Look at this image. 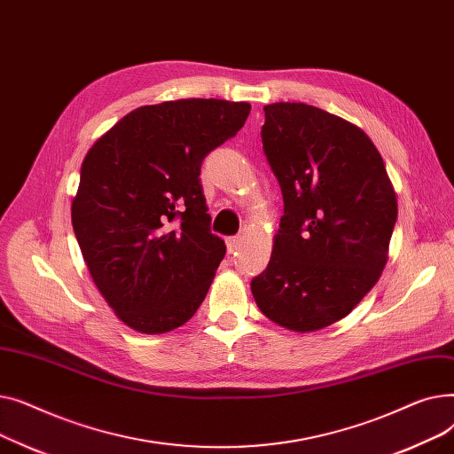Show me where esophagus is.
Listing matches in <instances>:
<instances>
[{
    "label": "esophagus",
    "mask_w": 454,
    "mask_h": 454,
    "mask_svg": "<svg viewBox=\"0 0 454 454\" xmlns=\"http://www.w3.org/2000/svg\"><path fill=\"white\" fill-rule=\"evenodd\" d=\"M241 243H243V237H241V235H233V237H228V239H226L228 254H235L237 250L241 248Z\"/></svg>",
    "instance_id": "34e87169"
}]
</instances>
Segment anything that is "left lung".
<instances>
[{
    "instance_id": "obj_1",
    "label": "left lung",
    "mask_w": 454,
    "mask_h": 454,
    "mask_svg": "<svg viewBox=\"0 0 454 454\" xmlns=\"http://www.w3.org/2000/svg\"><path fill=\"white\" fill-rule=\"evenodd\" d=\"M263 110L261 139L283 217L252 294L267 318L309 333L349 315L380 278L397 219L395 191L363 129L303 103Z\"/></svg>"
}]
</instances>
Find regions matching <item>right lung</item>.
I'll return each instance as SVG.
<instances>
[{
  "label": "right lung",
  "mask_w": 454,
  "mask_h": 454,
  "mask_svg": "<svg viewBox=\"0 0 454 454\" xmlns=\"http://www.w3.org/2000/svg\"><path fill=\"white\" fill-rule=\"evenodd\" d=\"M248 114L224 99L139 106L88 151L71 223L93 283L134 331H173L204 301L226 245L209 230L200 167Z\"/></svg>",
  "instance_id": "1"
}]
</instances>
